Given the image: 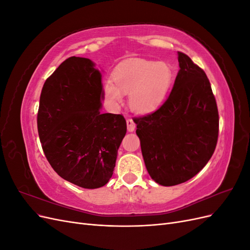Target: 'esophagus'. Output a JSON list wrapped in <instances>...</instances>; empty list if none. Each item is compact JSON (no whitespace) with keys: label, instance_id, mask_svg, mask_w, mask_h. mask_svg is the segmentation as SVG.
<instances>
[{"label":"esophagus","instance_id":"obj_1","mask_svg":"<svg viewBox=\"0 0 250 250\" xmlns=\"http://www.w3.org/2000/svg\"><path fill=\"white\" fill-rule=\"evenodd\" d=\"M126 123H127V130L129 131V132L134 131V129H135V123L133 122V120L130 119V118H128L126 120Z\"/></svg>","mask_w":250,"mask_h":250}]
</instances>
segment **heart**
<instances>
[{"mask_svg":"<svg viewBox=\"0 0 250 250\" xmlns=\"http://www.w3.org/2000/svg\"><path fill=\"white\" fill-rule=\"evenodd\" d=\"M105 82L104 95L112 104L123 102V94H129V106L137 113L155 110L167 95L172 81L170 66L164 62L144 59L121 63Z\"/></svg>","mask_w":250,"mask_h":250,"instance_id":"heart-1","label":"heart"}]
</instances>
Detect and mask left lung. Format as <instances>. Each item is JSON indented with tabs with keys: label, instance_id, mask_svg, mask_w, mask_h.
<instances>
[{
	"label": "left lung",
	"instance_id": "1",
	"mask_svg": "<svg viewBox=\"0 0 250 250\" xmlns=\"http://www.w3.org/2000/svg\"><path fill=\"white\" fill-rule=\"evenodd\" d=\"M180 70L157 110L134 118L147 171L165 187L186 183L213 155L219 132L215 96L206 73L178 52Z\"/></svg>",
	"mask_w": 250,
	"mask_h": 250
}]
</instances>
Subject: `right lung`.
I'll list each match as a JSON object with an SVG mask.
<instances>
[{"instance_id": "add662e5", "label": "right lung", "mask_w": 250, "mask_h": 250, "mask_svg": "<svg viewBox=\"0 0 250 250\" xmlns=\"http://www.w3.org/2000/svg\"><path fill=\"white\" fill-rule=\"evenodd\" d=\"M101 77L90 59H65L44 82L37 112L40 140L51 167L84 188L108 183L127 130L122 115L100 112Z\"/></svg>"}]
</instances>
